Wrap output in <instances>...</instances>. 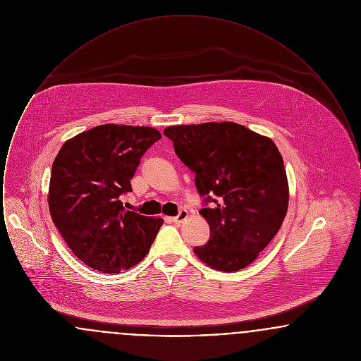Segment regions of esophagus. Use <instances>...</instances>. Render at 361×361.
Instances as JSON below:
<instances>
[{
	"label": "esophagus",
	"mask_w": 361,
	"mask_h": 361,
	"mask_svg": "<svg viewBox=\"0 0 361 361\" xmlns=\"http://www.w3.org/2000/svg\"><path fill=\"white\" fill-rule=\"evenodd\" d=\"M187 218H188V211H187V209H181V211L178 212V215L173 218V222L176 224H183Z\"/></svg>",
	"instance_id": "34e87169"
}]
</instances>
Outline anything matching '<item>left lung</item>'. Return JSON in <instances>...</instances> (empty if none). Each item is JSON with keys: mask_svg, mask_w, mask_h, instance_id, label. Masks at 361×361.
Masks as SVG:
<instances>
[{"mask_svg": "<svg viewBox=\"0 0 361 361\" xmlns=\"http://www.w3.org/2000/svg\"><path fill=\"white\" fill-rule=\"evenodd\" d=\"M192 172L209 224V240L193 249L208 267L235 272L252 264L275 237L288 208L283 157L269 137L233 121L165 128Z\"/></svg>", "mask_w": 361, "mask_h": 361, "instance_id": "left-lung-1", "label": "left lung"}]
</instances>
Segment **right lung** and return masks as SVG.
<instances>
[{
    "mask_svg": "<svg viewBox=\"0 0 361 361\" xmlns=\"http://www.w3.org/2000/svg\"><path fill=\"white\" fill-rule=\"evenodd\" d=\"M161 137L152 127L103 124L66 140L55 157L52 222L92 269L119 274L149 253L164 219L126 211L119 197L133 190L142 155Z\"/></svg>",
    "mask_w": 361,
    "mask_h": 361,
    "instance_id": "add662e5",
    "label": "right lung"
}]
</instances>
